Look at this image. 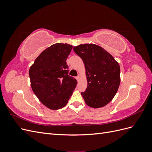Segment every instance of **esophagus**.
<instances>
[{
    "mask_svg": "<svg viewBox=\"0 0 152 152\" xmlns=\"http://www.w3.org/2000/svg\"><path fill=\"white\" fill-rule=\"evenodd\" d=\"M76 79L77 80V81H79V79H80V76H77V77H76Z\"/></svg>",
    "mask_w": 152,
    "mask_h": 152,
    "instance_id": "obj_1",
    "label": "esophagus"
}]
</instances>
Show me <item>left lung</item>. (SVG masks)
<instances>
[{"mask_svg": "<svg viewBox=\"0 0 152 152\" xmlns=\"http://www.w3.org/2000/svg\"><path fill=\"white\" fill-rule=\"evenodd\" d=\"M83 61L87 80L85 92H82L87 105L101 108L110 103L121 83L120 66L103 48L94 44H80L73 48Z\"/></svg>", "mask_w": 152, "mask_h": 152, "instance_id": "left-lung-1", "label": "left lung"}]
</instances>
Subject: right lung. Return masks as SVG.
<instances>
[{
  "mask_svg": "<svg viewBox=\"0 0 152 152\" xmlns=\"http://www.w3.org/2000/svg\"><path fill=\"white\" fill-rule=\"evenodd\" d=\"M72 48L70 44H54L41 53L30 66L32 91L50 110L65 107L76 87L77 81L68 75L66 63Z\"/></svg>",
  "mask_w": 152,
  "mask_h": 152,
  "instance_id": "add662e5",
  "label": "right lung"
}]
</instances>
